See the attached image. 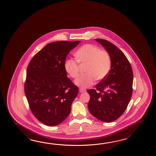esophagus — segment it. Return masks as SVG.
Wrapping results in <instances>:
<instances>
[{
  "label": "esophagus",
  "instance_id": "1",
  "mask_svg": "<svg viewBox=\"0 0 156 156\" xmlns=\"http://www.w3.org/2000/svg\"><path fill=\"white\" fill-rule=\"evenodd\" d=\"M80 93H85L86 91V90L85 89H83V88H80L79 89Z\"/></svg>",
  "mask_w": 156,
  "mask_h": 156
}]
</instances>
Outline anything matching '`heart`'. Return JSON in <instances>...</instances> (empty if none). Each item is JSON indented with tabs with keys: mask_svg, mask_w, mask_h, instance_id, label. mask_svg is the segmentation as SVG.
<instances>
[{
	"mask_svg": "<svg viewBox=\"0 0 156 156\" xmlns=\"http://www.w3.org/2000/svg\"><path fill=\"white\" fill-rule=\"evenodd\" d=\"M76 61L67 60L64 67L67 73L73 79L79 76L80 66L85 65V74L75 81L77 86L87 88L93 85L95 79L98 81L106 78L112 66V60L109 53L106 51L100 50L99 47L90 44L81 47L75 53Z\"/></svg>",
	"mask_w": 156,
	"mask_h": 156,
	"instance_id": "1",
	"label": "heart"
}]
</instances>
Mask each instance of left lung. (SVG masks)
Listing matches in <instances>:
<instances>
[{
	"mask_svg": "<svg viewBox=\"0 0 156 156\" xmlns=\"http://www.w3.org/2000/svg\"><path fill=\"white\" fill-rule=\"evenodd\" d=\"M109 53L112 66L105 79L87 92L90 113L98 119L110 123L119 118L129 103L132 95L133 73L126 55L109 41L95 39Z\"/></svg>",
	"mask_w": 156,
	"mask_h": 156,
	"instance_id": "left-lung-1",
	"label": "left lung"
}]
</instances>
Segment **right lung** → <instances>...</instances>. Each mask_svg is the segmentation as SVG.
<instances>
[{
  "mask_svg": "<svg viewBox=\"0 0 156 156\" xmlns=\"http://www.w3.org/2000/svg\"><path fill=\"white\" fill-rule=\"evenodd\" d=\"M80 41L48 43L37 53L27 70L24 93L34 116L48 126H56L70 114L79 89L67 76L64 64Z\"/></svg>",
  "mask_w": 156,
  "mask_h": 156,
  "instance_id": "obj_1",
  "label": "right lung"
}]
</instances>
